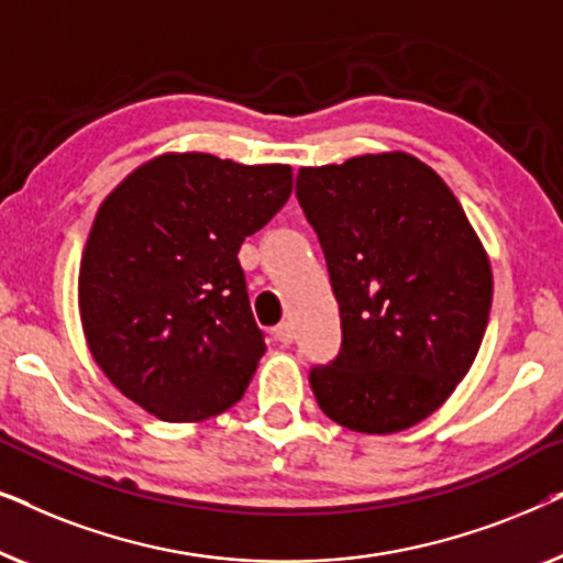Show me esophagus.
Here are the masks:
<instances>
[{
	"label": "esophagus",
	"mask_w": 563,
	"mask_h": 563,
	"mask_svg": "<svg viewBox=\"0 0 563 563\" xmlns=\"http://www.w3.org/2000/svg\"><path fill=\"white\" fill-rule=\"evenodd\" d=\"M274 338L284 345H289L295 341V328H291V322H282V325L274 328Z\"/></svg>",
	"instance_id": "esophagus-1"
}]
</instances>
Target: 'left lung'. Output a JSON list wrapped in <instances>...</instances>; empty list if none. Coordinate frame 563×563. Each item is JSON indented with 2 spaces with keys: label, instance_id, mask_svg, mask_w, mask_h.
Listing matches in <instances>:
<instances>
[{
  "label": "left lung",
  "instance_id": "1",
  "mask_svg": "<svg viewBox=\"0 0 563 563\" xmlns=\"http://www.w3.org/2000/svg\"><path fill=\"white\" fill-rule=\"evenodd\" d=\"M297 199L320 238L343 345L310 387L338 426L389 435L433 415L487 330L492 266L441 176L405 151L305 166Z\"/></svg>",
  "mask_w": 563,
  "mask_h": 563
}]
</instances>
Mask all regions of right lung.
Listing matches in <instances>:
<instances>
[{
	"label": "right lung",
	"instance_id": "obj_1",
	"mask_svg": "<svg viewBox=\"0 0 563 563\" xmlns=\"http://www.w3.org/2000/svg\"><path fill=\"white\" fill-rule=\"evenodd\" d=\"M291 166L164 153L99 205L79 268L87 345L107 379L166 422L243 397L266 343L238 261L282 210Z\"/></svg>",
	"mask_w": 563,
	"mask_h": 563
}]
</instances>
